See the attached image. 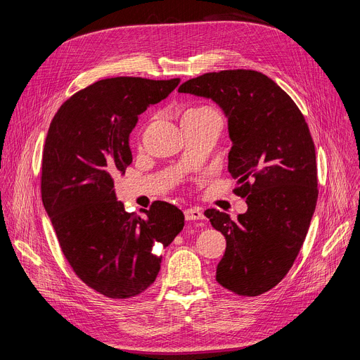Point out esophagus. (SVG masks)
Returning a JSON list of instances; mask_svg holds the SVG:
<instances>
[{"instance_id":"1","label":"esophagus","mask_w":360,"mask_h":360,"mask_svg":"<svg viewBox=\"0 0 360 360\" xmlns=\"http://www.w3.org/2000/svg\"><path fill=\"white\" fill-rule=\"evenodd\" d=\"M184 215H185V219L186 221H199V219H203V214L196 210V208H191V210H185L184 211Z\"/></svg>"}]
</instances>
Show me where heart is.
Masks as SVG:
<instances>
[{
  "mask_svg": "<svg viewBox=\"0 0 360 360\" xmlns=\"http://www.w3.org/2000/svg\"><path fill=\"white\" fill-rule=\"evenodd\" d=\"M208 117H218V115L210 107H198V108H192V110L186 111L182 120H185V118H208Z\"/></svg>",
  "mask_w": 360,
  "mask_h": 360,
  "instance_id": "1",
  "label": "heart"
}]
</instances>
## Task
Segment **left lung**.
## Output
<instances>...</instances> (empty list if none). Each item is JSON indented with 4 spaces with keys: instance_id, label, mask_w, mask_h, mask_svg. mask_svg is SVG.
Segmentation results:
<instances>
[{
    "instance_id": "1",
    "label": "left lung",
    "mask_w": 360,
    "mask_h": 360,
    "mask_svg": "<svg viewBox=\"0 0 360 360\" xmlns=\"http://www.w3.org/2000/svg\"><path fill=\"white\" fill-rule=\"evenodd\" d=\"M178 92L214 101L228 120V171L248 211L207 210L226 239L217 281L240 296L276 286L292 268L318 200L316 153L304 118L271 78L250 70L203 74Z\"/></svg>"
}]
</instances>
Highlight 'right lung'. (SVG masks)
Instances as JSON below:
<instances>
[{"label":"right lung","instance_id":"right-lung-1","mask_svg":"<svg viewBox=\"0 0 360 360\" xmlns=\"http://www.w3.org/2000/svg\"><path fill=\"white\" fill-rule=\"evenodd\" d=\"M179 79L118 77L72 95L49 125L41 195L61 249L78 278L112 299L139 295L157 279L162 255L184 228L175 205L158 200L145 218L125 212L114 178L132 162L129 134L149 105Z\"/></svg>","mask_w":360,"mask_h":360}]
</instances>
